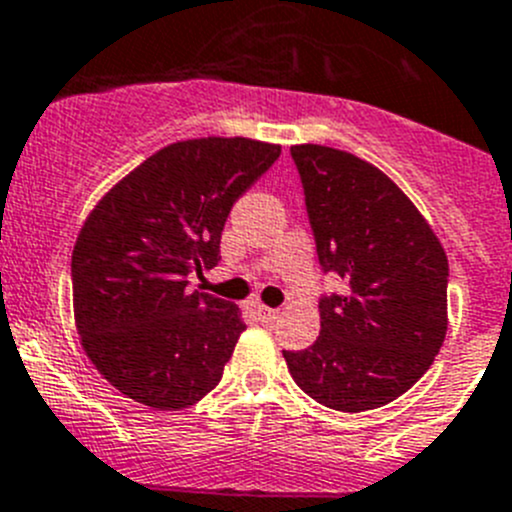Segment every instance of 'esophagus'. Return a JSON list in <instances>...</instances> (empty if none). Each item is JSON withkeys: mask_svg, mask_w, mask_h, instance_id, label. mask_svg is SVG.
Returning a JSON list of instances; mask_svg holds the SVG:
<instances>
[{"mask_svg": "<svg viewBox=\"0 0 512 512\" xmlns=\"http://www.w3.org/2000/svg\"><path fill=\"white\" fill-rule=\"evenodd\" d=\"M255 310H257V315H260V318H262V321H265V323H272V321H275V318H278V315H280V310L267 308V305H255Z\"/></svg>", "mask_w": 512, "mask_h": 512, "instance_id": "34e87169", "label": "esophagus"}]
</instances>
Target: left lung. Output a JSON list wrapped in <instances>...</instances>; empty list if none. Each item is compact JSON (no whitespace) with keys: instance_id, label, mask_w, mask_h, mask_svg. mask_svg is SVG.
<instances>
[{"instance_id":"obj_1","label":"left lung","mask_w":512,"mask_h":512,"mask_svg":"<svg viewBox=\"0 0 512 512\" xmlns=\"http://www.w3.org/2000/svg\"><path fill=\"white\" fill-rule=\"evenodd\" d=\"M323 272L321 336L283 351L295 384L336 412L384 407L432 366L447 333V255L412 199L369 161L318 143L290 148Z\"/></svg>"}]
</instances>
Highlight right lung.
<instances>
[{
	"instance_id": "add662e5",
	"label": "right lung",
	"mask_w": 512,
	"mask_h": 512,
	"mask_svg": "<svg viewBox=\"0 0 512 512\" xmlns=\"http://www.w3.org/2000/svg\"><path fill=\"white\" fill-rule=\"evenodd\" d=\"M278 156V143L242 136L169 143L88 214L73 250L75 326L128 399L176 412L219 384L247 326L186 278L217 265L229 209Z\"/></svg>"
}]
</instances>
